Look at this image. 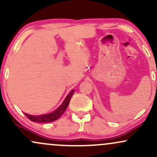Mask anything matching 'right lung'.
I'll use <instances>...</instances> for the list:
<instances>
[{
  "instance_id": "1",
  "label": "right lung",
  "mask_w": 157,
  "mask_h": 157,
  "mask_svg": "<svg viewBox=\"0 0 157 157\" xmlns=\"http://www.w3.org/2000/svg\"><path fill=\"white\" fill-rule=\"evenodd\" d=\"M75 92V90H71V92L66 96L65 98L64 101L63 103L57 108L55 111H52L49 113H46V114H41V115H30L28 113H24V114L32 122H51L57 120V119L60 117L61 115L65 112L66 109H67L68 104H69L70 100H71V97H72L73 94Z\"/></svg>"
}]
</instances>
